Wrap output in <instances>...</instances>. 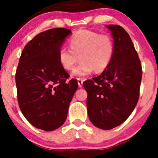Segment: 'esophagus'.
<instances>
[{
  "mask_svg": "<svg viewBox=\"0 0 158 158\" xmlns=\"http://www.w3.org/2000/svg\"><path fill=\"white\" fill-rule=\"evenodd\" d=\"M77 82H78V85H79V88L82 87V83H83V79H80V78H78V79H77Z\"/></svg>",
  "mask_w": 158,
  "mask_h": 158,
  "instance_id": "esophagus-1",
  "label": "esophagus"
}]
</instances>
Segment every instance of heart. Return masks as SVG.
<instances>
[{
  "instance_id": "b5f03b06",
  "label": "heart",
  "mask_w": 158,
  "mask_h": 158,
  "mask_svg": "<svg viewBox=\"0 0 158 158\" xmlns=\"http://www.w3.org/2000/svg\"><path fill=\"white\" fill-rule=\"evenodd\" d=\"M70 48L62 46L58 51V60L66 70L73 68L79 60L81 62L73 71L76 76H87L94 69L96 73L105 70L112 60L114 44L107 35H102L91 30H82L76 32L69 40Z\"/></svg>"
}]
</instances>
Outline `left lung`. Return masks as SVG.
Listing matches in <instances>:
<instances>
[{"instance_id": "obj_1", "label": "left lung", "mask_w": 158, "mask_h": 158, "mask_svg": "<svg viewBox=\"0 0 158 158\" xmlns=\"http://www.w3.org/2000/svg\"><path fill=\"white\" fill-rule=\"evenodd\" d=\"M106 27L114 40L112 60L101 75L83 82L89 119L103 130L118 126L131 114L142 77L141 61L128 33L119 25Z\"/></svg>"}]
</instances>
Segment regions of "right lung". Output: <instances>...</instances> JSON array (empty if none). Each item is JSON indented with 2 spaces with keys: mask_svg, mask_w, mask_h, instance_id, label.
Segmentation results:
<instances>
[{
  "mask_svg": "<svg viewBox=\"0 0 158 158\" xmlns=\"http://www.w3.org/2000/svg\"><path fill=\"white\" fill-rule=\"evenodd\" d=\"M53 28L34 36L22 51L15 75L17 100L23 116L36 128L50 131L63 125L78 88L58 60L59 49L71 33Z\"/></svg>",
  "mask_w": 158,
  "mask_h": 158,
  "instance_id": "right-lung-1",
  "label": "right lung"
}]
</instances>
